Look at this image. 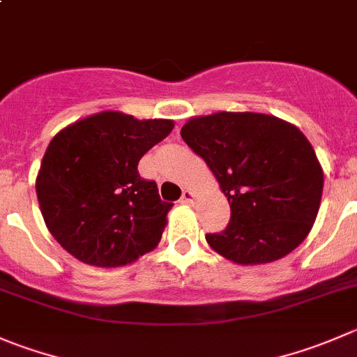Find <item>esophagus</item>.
Masks as SVG:
<instances>
[{"instance_id": "1", "label": "esophagus", "mask_w": 357, "mask_h": 357, "mask_svg": "<svg viewBox=\"0 0 357 357\" xmlns=\"http://www.w3.org/2000/svg\"><path fill=\"white\" fill-rule=\"evenodd\" d=\"M193 200H195V195H193L190 190H185V192H183V195H181V199H179V202L190 206V204H193Z\"/></svg>"}]
</instances>
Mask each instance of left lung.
<instances>
[{"label":"left lung","instance_id":"1","mask_svg":"<svg viewBox=\"0 0 357 357\" xmlns=\"http://www.w3.org/2000/svg\"><path fill=\"white\" fill-rule=\"evenodd\" d=\"M181 137L206 160L230 204V221L206 241L238 265L291 252L312 228L323 169L291 123L261 113L221 112L186 122Z\"/></svg>","mask_w":357,"mask_h":357}]
</instances>
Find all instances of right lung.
<instances>
[{
	"label": "right lung",
	"instance_id": "add662e5",
	"mask_svg": "<svg viewBox=\"0 0 357 357\" xmlns=\"http://www.w3.org/2000/svg\"><path fill=\"white\" fill-rule=\"evenodd\" d=\"M171 120L102 112L48 144L36 178L41 214L55 241L79 261L120 266L160 242L172 202L139 176L141 157L169 136Z\"/></svg>",
	"mask_w": 357,
	"mask_h": 357
}]
</instances>
